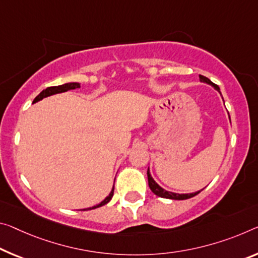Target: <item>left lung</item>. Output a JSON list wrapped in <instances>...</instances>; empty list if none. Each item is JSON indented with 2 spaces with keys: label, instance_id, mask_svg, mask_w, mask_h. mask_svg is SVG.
Masks as SVG:
<instances>
[{
  "label": "left lung",
  "instance_id": "left-lung-1",
  "mask_svg": "<svg viewBox=\"0 0 258 258\" xmlns=\"http://www.w3.org/2000/svg\"><path fill=\"white\" fill-rule=\"evenodd\" d=\"M200 80L202 81V83H207V84H209V85H211L212 87H214L216 91H218L219 93H220V89H219V87L216 84H214L212 83V81L210 80V79H208L207 77H204V76H201L200 75ZM220 95H222V93H220ZM147 175H148V183H149V188L151 189V191H153V193L155 194V195H157V196H159V198H164V199H171V200H187V199H190V198H193V196H195V195H198L200 191L201 190H199V191H195V193H189V194H178V193H172V191H167V190H165V189H163V188L158 185V183L154 180L153 179V177H151V174H150V172H149V167H148V171H147Z\"/></svg>",
  "mask_w": 258,
  "mask_h": 258
}]
</instances>
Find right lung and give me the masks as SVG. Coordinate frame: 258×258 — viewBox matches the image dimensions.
I'll return each instance as SVG.
<instances>
[{"label":"right lung","mask_w":258,"mask_h":258,"mask_svg":"<svg viewBox=\"0 0 258 258\" xmlns=\"http://www.w3.org/2000/svg\"><path fill=\"white\" fill-rule=\"evenodd\" d=\"M76 88H80V84L78 83H68V84H64V85H59V86H54V87H48L46 89H43L42 92H41L38 96L35 97L33 103H35V102L38 101H41L42 99H44V97L47 96H50V95H54V94H58V93H64V92H68V91H71V89H76ZM113 190H114V185L112 187L111 191H110V194L105 198L103 201H102L101 203L96 204V206H94L92 208H88V209H83V211L85 210H92V209H96V208H100L102 206H104V204H107L110 200L112 199L113 196Z\"/></svg>","instance_id":"obj_1"}]
</instances>
